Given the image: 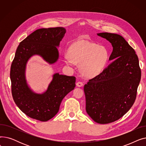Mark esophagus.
<instances>
[{"mask_svg": "<svg viewBox=\"0 0 146 146\" xmlns=\"http://www.w3.org/2000/svg\"><path fill=\"white\" fill-rule=\"evenodd\" d=\"M83 85V83L82 82H78L76 83V86L78 87H82Z\"/></svg>", "mask_w": 146, "mask_h": 146, "instance_id": "34e87169", "label": "esophagus"}]
</instances>
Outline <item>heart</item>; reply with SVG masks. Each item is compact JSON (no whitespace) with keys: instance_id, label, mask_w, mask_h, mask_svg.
I'll use <instances>...</instances> for the list:
<instances>
[{"instance_id":"heart-1","label":"heart","mask_w":146,"mask_h":146,"mask_svg":"<svg viewBox=\"0 0 146 146\" xmlns=\"http://www.w3.org/2000/svg\"><path fill=\"white\" fill-rule=\"evenodd\" d=\"M109 52L104 47L86 40L73 44L64 54V61L69 66L79 64L81 74L93 78L100 74L109 60Z\"/></svg>"}]
</instances>
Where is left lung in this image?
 Instances as JSON below:
<instances>
[{"label": "left lung", "instance_id": "obj_1", "mask_svg": "<svg viewBox=\"0 0 146 146\" xmlns=\"http://www.w3.org/2000/svg\"><path fill=\"white\" fill-rule=\"evenodd\" d=\"M109 41L113 47L103 72L84 86L86 111L97 123L105 124L121 118L134 104L141 79L139 58L134 50L120 35L97 34Z\"/></svg>", "mask_w": 146, "mask_h": 146}]
</instances>
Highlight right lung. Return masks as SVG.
I'll use <instances>...</instances> for the list:
<instances>
[{
    "label": "right lung",
    "instance_id": "add662e5",
    "mask_svg": "<svg viewBox=\"0 0 146 146\" xmlns=\"http://www.w3.org/2000/svg\"><path fill=\"white\" fill-rule=\"evenodd\" d=\"M66 32L63 27L38 29L21 41L17 49L11 67L12 94L18 108L29 117L47 121L58 112L63 99L76 86V78L54 74L48 88L36 94L28 86L25 78L28 60L34 55L41 56L50 64L59 57L57 48Z\"/></svg>",
    "mask_w": 146,
    "mask_h": 146
}]
</instances>
